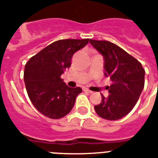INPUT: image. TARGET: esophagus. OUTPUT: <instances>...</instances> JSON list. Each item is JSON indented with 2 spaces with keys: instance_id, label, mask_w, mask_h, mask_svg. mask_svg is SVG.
Wrapping results in <instances>:
<instances>
[{
  "instance_id": "esophagus-1",
  "label": "esophagus",
  "mask_w": 158,
  "mask_h": 158,
  "mask_svg": "<svg viewBox=\"0 0 158 158\" xmlns=\"http://www.w3.org/2000/svg\"><path fill=\"white\" fill-rule=\"evenodd\" d=\"M85 91V92H86V93H88V94H92V91H91V90H89V89H83Z\"/></svg>"
}]
</instances>
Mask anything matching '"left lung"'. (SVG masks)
<instances>
[{"label": "left lung", "mask_w": 158, "mask_h": 158, "mask_svg": "<svg viewBox=\"0 0 158 158\" xmlns=\"http://www.w3.org/2000/svg\"><path fill=\"white\" fill-rule=\"evenodd\" d=\"M89 42L105 58V76L112 85L110 95H102V102L94 106L96 113L104 119L116 121L127 115L137 104L145 85V69L133 56L108 40L90 39Z\"/></svg>", "instance_id": "8db88e82"}]
</instances>
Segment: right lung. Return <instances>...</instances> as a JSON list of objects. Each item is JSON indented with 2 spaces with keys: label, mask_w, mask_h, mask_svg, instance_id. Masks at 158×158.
<instances>
[{
  "label": "right lung",
  "mask_w": 158,
  "mask_h": 158,
  "mask_svg": "<svg viewBox=\"0 0 158 158\" xmlns=\"http://www.w3.org/2000/svg\"><path fill=\"white\" fill-rule=\"evenodd\" d=\"M89 39H64L48 44L25 64L24 81L31 102L40 114L59 119L69 113L80 87L70 88L61 74L71 65L75 52L88 44Z\"/></svg>",
  "instance_id": "add662e5"
}]
</instances>
